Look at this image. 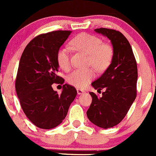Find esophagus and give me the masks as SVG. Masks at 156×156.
<instances>
[{
    "label": "esophagus",
    "instance_id": "obj_1",
    "mask_svg": "<svg viewBox=\"0 0 156 156\" xmlns=\"http://www.w3.org/2000/svg\"><path fill=\"white\" fill-rule=\"evenodd\" d=\"M76 91H77V94H79V95H80V94H83L85 92V91L83 90V89H76Z\"/></svg>",
    "mask_w": 156,
    "mask_h": 156
}]
</instances>
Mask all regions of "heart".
<instances>
[{
  "label": "heart",
  "instance_id": "obj_1",
  "mask_svg": "<svg viewBox=\"0 0 156 156\" xmlns=\"http://www.w3.org/2000/svg\"><path fill=\"white\" fill-rule=\"evenodd\" d=\"M70 45L77 51L89 55V64L98 72L105 70L112 61L113 48L108 43H103L98 36L88 33H82L75 37ZM57 61L61 68L67 70L70 67V50L67 47H61L57 52ZM95 76V71L89 70H75L67 76V82L77 88H85Z\"/></svg>",
  "mask_w": 156,
  "mask_h": 156
}]
</instances>
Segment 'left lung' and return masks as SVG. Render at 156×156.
<instances>
[{
  "label": "left lung",
  "instance_id": "left-lung-1",
  "mask_svg": "<svg viewBox=\"0 0 156 156\" xmlns=\"http://www.w3.org/2000/svg\"><path fill=\"white\" fill-rule=\"evenodd\" d=\"M95 31L111 40L114 55L105 72L92 83L98 92L105 91L101 97L89 92L92 100L86 115L92 124L107 129L124 119L136 97L137 64L128 40L121 32L106 28Z\"/></svg>",
  "mask_w": 156,
  "mask_h": 156
}]
</instances>
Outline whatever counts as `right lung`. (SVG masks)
Segmentation results:
<instances>
[{
  "mask_svg": "<svg viewBox=\"0 0 156 156\" xmlns=\"http://www.w3.org/2000/svg\"><path fill=\"white\" fill-rule=\"evenodd\" d=\"M71 32L58 30L38 35L26 45L20 61L15 81L16 94L28 119L41 129L59 125L77 94L74 86L69 84L63 86L61 94L51 86L64 82L58 75L57 52Z\"/></svg>",
  "mask_w": 156,
  "mask_h": 156,
  "instance_id": "add662e5",
  "label": "right lung"
}]
</instances>
